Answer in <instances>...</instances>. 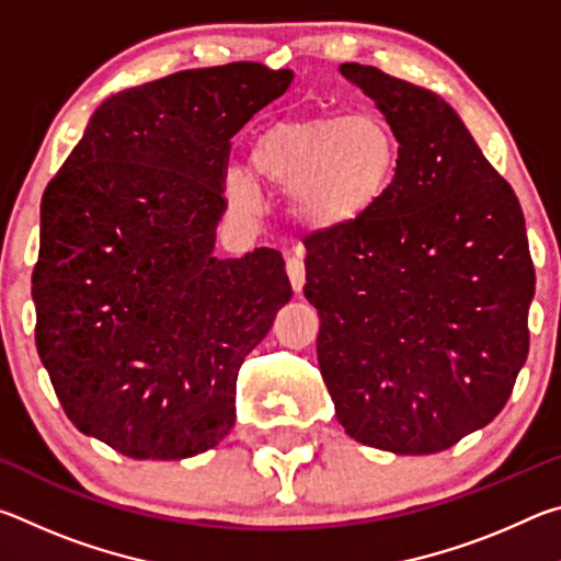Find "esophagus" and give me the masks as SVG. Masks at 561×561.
<instances>
[{
	"label": "esophagus",
	"instance_id": "34e87169",
	"mask_svg": "<svg viewBox=\"0 0 561 561\" xmlns=\"http://www.w3.org/2000/svg\"><path fill=\"white\" fill-rule=\"evenodd\" d=\"M287 274H289L291 289L299 294V291L304 289V282H307V272H304L301 257H289V260H287Z\"/></svg>",
	"mask_w": 561,
	"mask_h": 561
}]
</instances>
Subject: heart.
Returning <instances> with one entry per match:
<instances>
[{
	"mask_svg": "<svg viewBox=\"0 0 561 561\" xmlns=\"http://www.w3.org/2000/svg\"><path fill=\"white\" fill-rule=\"evenodd\" d=\"M398 140L378 116L284 118L254 136L252 175L289 193L301 225L317 232L344 230L371 215L393 185ZM227 203L242 215L262 213V195L242 168L222 178Z\"/></svg>",
	"mask_w": 561,
	"mask_h": 561,
	"instance_id": "1",
	"label": "heart"
}]
</instances>
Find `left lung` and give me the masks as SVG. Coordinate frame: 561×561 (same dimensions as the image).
<instances>
[{
  "label": "left lung",
  "instance_id": "left-lung-1",
  "mask_svg": "<svg viewBox=\"0 0 561 561\" xmlns=\"http://www.w3.org/2000/svg\"><path fill=\"white\" fill-rule=\"evenodd\" d=\"M339 71L383 113L401 158L371 215L304 242L319 371L351 438L440 453L505 408L527 360L525 215L438 93L374 66Z\"/></svg>",
  "mask_w": 561,
  "mask_h": 561
}]
</instances>
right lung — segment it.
<instances>
[{
    "instance_id": "add662e5",
    "label": "right lung",
    "mask_w": 561,
    "mask_h": 561,
    "mask_svg": "<svg viewBox=\"0 0 561 561\" xmlns=\"http://www.w3.org/2000/svg\"><path fill=\"white\" fill-rule=\"evenodd\" d=\"M291 79L237 61L113 93L44 190L36 348L69 421L128 458L215 448L291 299L270 247L215 257L230 138Z\"/></svg>"
}]
</instances>
